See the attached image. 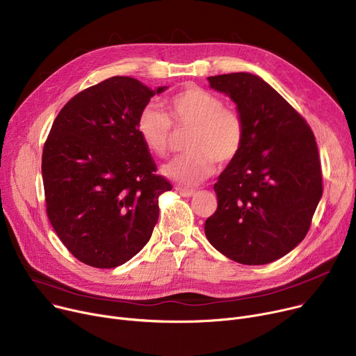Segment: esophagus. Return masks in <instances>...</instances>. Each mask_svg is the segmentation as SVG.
<instances>
[{
	"label": "esophagus",
	"mask_w": 356,
	"mask_h": 356,
	"mask_svg": "<svg viewBox=\"0 0 356 356\" xmlns=\"http://www.w3.org/2000/svg\"><path fill=\"white\" fill-rule=\"evenodd\" d=\"M176 191L179 193L180 196H183V197H190V196L195 195V190L188 188V187H183V186H177V187H176Z\"/></svg>",
	"instance_id": "obj_1"
}]
</instances>
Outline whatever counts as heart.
I'll use <instances>...</instances> for the list:
<instances>
[{"label":"heart","instance_id":"obj_1","mask_svg":"<svg viewBox=\"0 0 356 356\" xmlns=\"http://www.w3.org/2000/svg\"><path fill=\"white\" fill-rule=\"evenodd\" d=\"M175 129H190L186 154L161 168L166 177L196 186L210 177L214 163L232 161L241 150L245 127L240 112L225 106L220 96L199 86H187L165 101L163 109L145 106L136 120L138 135L145 147L163 157L170 149Z\"/></svg>","mask_w":356,"mask_h":356}]
</instances>
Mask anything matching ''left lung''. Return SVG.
Here are the masks:
<instances>
[{"mask_svg":"<svg viewBox=\"0 0 356 356\" xmlns=\"http://www.w3.org/2000/svg\"><path fill=\"white\" fill-rule=\"evenodd\" d=\"M244 120L240 153L214 184L210 244L245 266L273 263L307 236L322 196L315 136L307 120L267 82L247 72L209 78Z\"/></svg>","mask_w":356,"mask_h":356,"instance_id":"left-lung-1","label":"left lung"}]
</instances>
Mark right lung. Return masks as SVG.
<instances>
[{"label":"right lung","instance_id":"1","mask_svg":"<svg viewBox=\"0 0 356 356\" xmlns=\"http://www.w3.org/2000/svg\"><path fill=\"white\" fill-rule=\"evenodd\" d=\"M165 89L112 76L75 95L52 123L42 150L47 214L62 244L86 266H122L152 237L159 197L172 184L156 175L136 120Z\"/></svg>","mask_w":356,"mask_h":356}]
</instances>
